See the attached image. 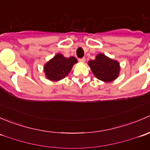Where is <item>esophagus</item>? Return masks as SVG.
Listing matches in <instances>:
<instances>
[{
  "mask_svg": "<svg viewBox=\"0 0 150 150\" xmlns=\"http://www.w3.org/2000/svg\"><path fill=\"white\" fill-rule=\"evenodd\" d=\"M79 62H85V59L84 58L79 59Z\"/></svg>",
  "mask_w": 150,
  "mask_h": 150,
  "instance_id": "esophagus-1",
  "label": "esophagus"
}]
</instances>
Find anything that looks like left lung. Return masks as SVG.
I'll list each match as a JSON object with an SVG mask.
<instances>
[{
  "label": "left lung",
  "instance_id": "1",
  "mask_svg": "<svg viewBox=\"0 0 150 150\" xmlns=\"http://www.w3.org/2000/svg\"><path fill=\"white\" fill-rule=\"evenodd\" d=\"M88 65L95 76L104 82H111L119 75L120 64L103 54H98L94 60H90Z\"/></svg>",
  "mask_w": 150,
  "mask_h": 150
}]
</instances>
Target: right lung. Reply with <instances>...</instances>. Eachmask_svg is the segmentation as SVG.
I'll return each mask as SVG.
<instances>
[{
  "label": "right lung",
  "instance_id": "1",
  "mask_svg": "<svg viewBox=\"0 0 150 150\" xmlns=\"http://www.w3.org/2000/svg\"><path fill=\"white\" fill-rule=\"evenodd\" d=\"M77 62V59L73 57L66 58L62 54H57L45 64L44 72L46 78L53 81L63 79L70 72L73 64Z\"/></svg>",
  "mask_w": 150,
  "mask_h": 150
}]
</instances>
